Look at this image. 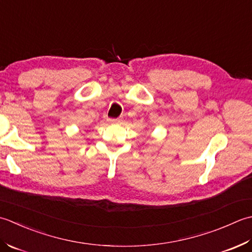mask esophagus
I'll list each match as a JSON object with an SVG mask.
<instances>
[{"label":"esophagus","mask_w":252,"mask_h":252,"mask_svg":"<svg viewBox=\"0 0 252 252\" xmlns=\"http://www.w3.org/2000/svg\"><path fill=\"white\" fill-rule=\"evenodd\" d=\"M109 123L111 124H117V123H120L119 119H109Z\"/></svg>","instance_id":"esophagus-1"}]
</instances>
